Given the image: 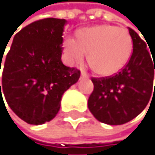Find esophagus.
I'll list each match as a JSON object with an SVG mask.
<instances>
[{
	"label": "esophagus",
	"instance_id": "obj_1",
	"mask_svg": "<svg viewBox=\"0 0 155 155\" xmlns=\"http://www.w3.org/2000/svg\"><path fill=\"white\" fill-rule=\"evenodd\" d=\"M88 74L85 71H81V78H88Z\"/></svg>",
	"mask_w": 155,
	"mask_h": 155
}]
</instances>
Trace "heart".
<instances>
[{"instance_id": "obj_1", "label": "heart", "mask_w": 155, "mask_h": 155, "mask_svg": "<svg viewBox=\"0 0 155 155\" xmlns=\"http://www.w3.org/2000/svg\"><path fill=\"white\" fill-rule=\"evenodd\" d=\"M63 46L70 62H81L84 53H88V63L95 73L112 76L129 62L133 52V40L126 29L100 25L80 28L75 39L66 37Z\"/></svg>"}]
</instances>
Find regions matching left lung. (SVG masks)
I'll return each mask as SVG.
<instances>
[{"label":"left lung","mask_w":155,"mask_h":155,"mask_svg":"<svg viewBox=\"0 0 155 155\" xmlns=\"http://www.w3.org/2000/svg\"><path fill=\"white\" fill-rule=\"evenodd\" d=\"M133 39V54L122 71L112 77L92 78L94 90L88 100V108L99 122L117 126L138 116L148 104L154 91V51L134 29L129 28ZM148 45V44H147ZM154 61H152V60Z\"/></svg>","instance_id":"8db88e82"}]
</instances>
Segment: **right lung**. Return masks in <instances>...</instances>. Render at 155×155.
Returning <instances> with one entry per match:
<instances>
[{"mask_svg": "<svg viewBox=\"0 0 155 155\" xmlns=\"http://www.w3.org/2000/svg\"><path fill=\"white\" fill-rule=\"evenodd\" d=\"M65 25L53 18L30 23L15 35L6 60L0 54L1 101L3 93L12 112L30 125L53 119L62 95L80 77V70L61 61Z\"/></svg>", "mask_w": 155, "mask_h": 155, "instance_id": "right-lung-1", "label": "right lung"}]
</instances>
